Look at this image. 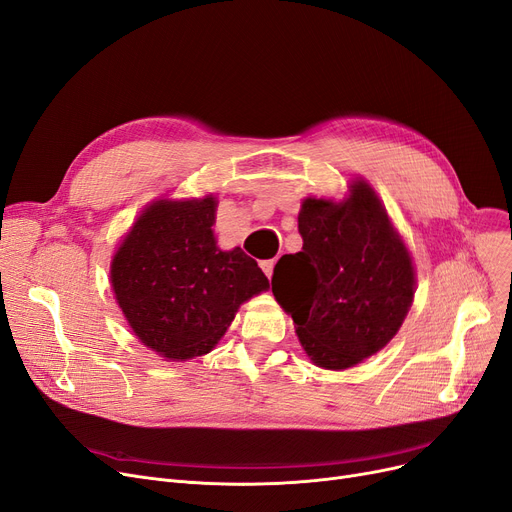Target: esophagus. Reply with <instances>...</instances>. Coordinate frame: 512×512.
<instances>
[{"label": "esophagus", "instance_id": "obj_1", "mask_svg": "<svg viewBox=\"0 0 512 512\" xmlns=\"http://www.w3.org/2000/svg\"><path fill=\"white\" fill-rule=\"evenodd\" d=\"M274 259H265V261H261V270H263V274L268 276V278H272V272H274Z\"/></svg>", "mask_w": 512, "mask_h": 512}]
</instances>
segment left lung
I'll use <instances>...</instances> for the list:
<instances>
[{
    "label": "left lung",
    "mask_w": 512,
    "mask_h": 512,
    "mask_svg": "<svg viewBox=\"0 0 512 512\" xmlns=\"http://www.w3.org/2000/svg\"><path fill=\"white\" fill-rule=\"evenodd\" d=\"M303 251L276 263L272 293L316 366L345 370L381 351L414 299V265L381 198L355 180L343 203L305 198Z\"/></svg>",
    "instance_id": "1"
}]
</instances>
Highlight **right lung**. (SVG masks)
I'll use <instances>...</instances> for the list:
<instances>
[{
    "mask_svg": "<svg viewBox=\"0 0 512 512\" xmlns=\"http://www.w3.org/2000/svg\"><path fill=\"white\" fill-rule=\"evenodd\" d=\"M215 209L213 196L154 201L110 263V284L133 335L167 360L209 353L238 307L270 288L240 247H217Z\"/></svg>",
    "mask_w": 512,
    "mask_h": 512,
    "instance_id": "add662e5",
    "label": "right lung"
}]
</instances>
